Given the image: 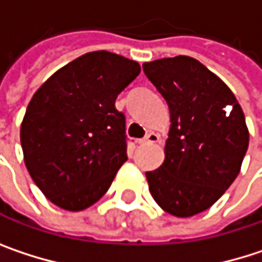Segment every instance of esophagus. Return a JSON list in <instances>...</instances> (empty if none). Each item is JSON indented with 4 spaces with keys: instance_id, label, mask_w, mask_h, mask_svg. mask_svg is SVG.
Here are the masks:
<instances>
[{
    "instance_id": "obj_1",
    "label": "esophagus",
    "mask_w": 262,
    "mask_h": 262,
    "mask_svg": "<svg viewBox=\"0 0 262 262\" xmlns=\"http://www.w3.org/2000/svg\"><path fill=\"white\" fill-rule=\"evenodd\" d=\"M159 139H161V136H159L158 133L148 132V133L145 135V138L142 139V142H144V144H156V142H159Z\"/></svg>"
}]
</instances>
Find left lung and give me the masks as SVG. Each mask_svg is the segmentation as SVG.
<instances>
[{"label": "left lung", "instance_id": "obj_1", "mask_svg": "<svg viewBox=\"0 0 262 262\" xmlns=\"http://www.w3.org/2000/svg\"><path fill=\"white\" fill-rule=\"evenodd\" d=\"M142 70L170 107L165 161L147 171L155 202L168 214L191 217L211 208L232 185L249 147L235 95L199 60L176 56Z\"/></svg>", "mask_w": 262, "mask_h": 262}]
</instances>
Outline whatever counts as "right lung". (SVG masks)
I'll use <instances>...</instances> for the list:
<instances>
[{
	"instance_id": "right-lung-1",
	"label": "right lung",
	"mask_w": 262,
	"mask_h": 262,
	"mask_svg": "<svg viewBox=\"0 0 262 262\" xmlns=\"http://www.w3.org/2000/svg\"><path fill=\"white\" fill-rule=\"evenodd\" d=\"M139 73L135 60L92 51L56 71L34 92L21 124L24 162L56 206H92L127 161L126 117L115 100Z\"/></svg>"
}]
</instances>
